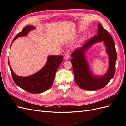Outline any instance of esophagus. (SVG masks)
Instances as JSON below:
<instances>
[{
  "instance_id": "1",
  "label": "esophagus",
  "mask_w": 126,
  "mask_h": 126,
  "mask_svg": "<svg viewBox=\"0 0 126 126\" xmlns=\"http://www.w3.org/2000/svg\"><path fill=\"white\" fill-rule=\"evenodd\" d=\"M70 58V55H69V52L66 53V54H65V56H64V59L65 60H68Z\"/></svg>"
}]
</instances>
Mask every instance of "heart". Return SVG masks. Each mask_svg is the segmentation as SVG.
<instances>
[{
  "instance_id": "heart-1",
  "label": "heart",
  "mask_w": 126,
  "mask_h": 126,
  "mask_svg": "<svg viewBox=\"0 0 126 126\" xmlns=\"http://www.w3.org/2000/svg\"><path fill=\"white\" fill-rule=\"evenodd\" d=\"M83 40H84V38H82L81 39V41H83Z\"/></svg>"
}]
</instances>
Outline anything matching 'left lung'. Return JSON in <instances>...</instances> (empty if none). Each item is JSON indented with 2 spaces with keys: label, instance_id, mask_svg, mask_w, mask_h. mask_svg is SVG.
<instances>
[{
  "label": "left lung",
  "instance_id": "1",
  "mask_svg": "<svg viewBox=\"0 0 126 126\" xmlns=\"http://www.w3.org/2000/svg\"><path fill=\"white\" fill-rule=\"evenodd\" d=\"M103 41L109 56V67L107 72L102 76H96L89 69L84 52L96 42ZM71 62L76 84L81 88L86 90H96L104 87L114 77L117 54L113 39L102 25L98 24L97 35L94 36L85 43L82 47L79 48L72 53Z\"/></svg>",
  "mask_w": 126,
  "mask_h": 126
}]
</instances>
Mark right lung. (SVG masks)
<instances>
[{
  "mask_svg": "<svg viewBox=\"0 0 126 126\" xmlns=\"http://www.w3.org/2000/svg\"><path fill=\"white\" fill-rule=\"evenodd\" d=\"M35 29L34 26H25L22 31L15 36L12 43L18 37L26 36L30 31ZM63 60L62 56H49L48 57L44 66L41 70L35 74L27 77H20L16 75L11 67L9 60H8V63L14 83L23 90L36 94L42 93L52 86L56 72L60 65L63 62Z\"/></svg>",
  "mask_w": 126,
  "mask_h": 126,
  "instance_id": "obj_1",
  "label": "right lung"
}]
</instances>
